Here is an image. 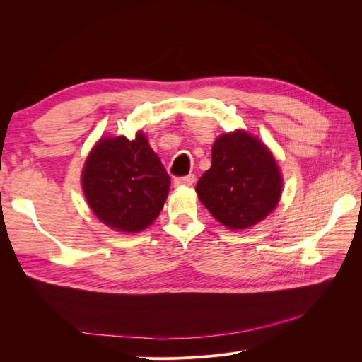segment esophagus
I'll return each mask as SVG.
<instances>
[{
  "label": "esophagus",
  "mask_w": 362,
  "mask_h": 362,
  "mask_svg": "<svg viewBox=\"0 0 362 362\" xmlns=\"http://www.w3.org/2000/svg\"><path fill=\"white\" fill-rule=\"evenodd\" d=\"M194 182V175H187V177H180V178H175L173 184L180 187V185H192Z\"/></svg>",
  "instance_id": "obj_1"
}]
</instances>
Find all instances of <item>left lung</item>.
<instances>
[{"mask_svg": "<svg viewBox=\"0 0 362 362\" xmlns=\"http://www.w3.org/2000/svg\"><path fill=\"white\" fill-rule=\"evenodd\" d=\"M282 175L269 148L243 129L218 136L211 168L196 184L201 202L229 229H247L275 210Z\"/></svg>", "mask_w": 362, "mask_h": 362, "instance_id": "8db88e82", "label": "left lung"}]
</instances>
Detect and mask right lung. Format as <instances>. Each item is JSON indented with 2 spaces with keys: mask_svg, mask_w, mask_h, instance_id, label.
I'll list each match as a JSON object with an SVG mask.
<instances>
[{
  "mask_svg": "<svg viewBox=\"0 0 362 362\" xmlns=\"http://www.w3.org/2000/svg\"><path fill=\"white\" fill-rule=\"evenodd\" d=\"M81 185L95 216L115 231L140 233L168 198L170 178L139 131L134 140L104 137L84 163Z\"/></svg>",
  "mask_w": 362,
  "mask_h": 362,
  "instance_id": "right-lung-1",
  "label": "right lung"
}]
</instances>
